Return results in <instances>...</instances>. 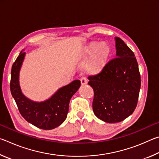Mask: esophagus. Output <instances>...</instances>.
<instances>
[{
    "label": "esophagus",
    "instance_id": "obj_1",
    "mask_svg": "<svg viewBox=\"0 0 159 159\" xmlns=\"http://www.w3.org/2000/svg\"><path fill=\"white\" fill-rule=\"evenodd\" d=\"M80 83H81V85H83L87 84L88 80H87V79H86V78L82 77L81 79H80Z\"/></svg>",
    "mask_w": 159,
    "mask_h": 159
}]
</instances>
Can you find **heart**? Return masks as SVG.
<instances>
[{
  "instance_id": "obj_1",
  "label": "heart",
  "mask_w": 159,
  "mask_h": 159,
  "mask_svg": "<svg viewBox=\"0 0 159 159\" xmlns=\"http://www.w3.org/2000/svg\"><path fill=\"white\" fill-rule=\"evenodd\" d=\"M110 55V48L106 43L99 45L98 42H91L83 48L80 59L86 60L92 57L86 64L85 69L88 74H96L102 71L108 62Z\"/></svg>"
}]
</instances>
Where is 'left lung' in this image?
Masks as SVG:
<instances>
[{
    "mask_svg": "<svg viewBox=\"0 0 159 159\" xmlns=\"http://www.w3.org/2000/svg\"><path fill=\"white\" fill-rule=\"evenodd\" d=\"M116 58L100 73L88 77L94 90L93 112L109 123L120 122L133 114L138 104L141 86L138 64L133 51L116 37Z\"/></svg>",
    "mask_w": 159,
    "mask_h": 159,
    "instance_id": "obj_1",
    "label": "left lung"
}]
</instances>
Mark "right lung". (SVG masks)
Here are the masks:
<instances>
[{
    "instance_id": "add662e5",
    "label": "right lung",
    "mask_w": 159,
    "mask_h": 159,
    "mask_svg": "<svg viewBox=\"0 0 159 159\" xmlns=\"http://www.w3.org/2000/svg\"><path fill=\"white\" fill-rule=\"evenodd\" d=\"M26 52L20 53L11 70L10 91L23 118L36 127L52 130L62 123L69 111L70 99L80 86L79 80L60 88L52 96L43 102H34L24 95L20 85V72Z\"/></svg>"
}]
</instances>
